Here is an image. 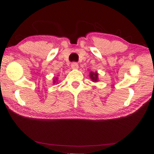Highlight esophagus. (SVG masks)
<instances>
[{
	"instance_id": "1",
	"label": "esophagus",
	"mask_w": 154,
	"mask_h": 154,
	"mask_svg": "<svg viewBox=\"0 0 154 154\" xmlns=\"http://www.w3.org/2000/svg\"><path fill=\"white\" fill-rule=\"evenodd\" d=\"M71 67L72 69H79V65L76 62H73V63L71 64Z\"/></svg>"
}]
</instances>
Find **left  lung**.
I'll return each instance as SVG.
<instances>
[{"label":"left lung","instance_id":"1","mask_svg":"<svg viewBox=\"0 0 154 154\" xmlns=\"http://www.w3.org/2000/svg\"><path fill=\"white\" fill-rule=\"evenodd\" d=\"M89 77L90 78V79L93 82H98V73L97 72H93L91 71L90 72Z\"/></svg>","mask_w":154,"mask_h":154}]
</instances>
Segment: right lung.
I'll use <instances>...</instances> for the list:
<instances>
[{
  "mask_svg": "<svg viewBox=\"0 0 154 154\" xmlns=\"http://www.w3.org/2000/svg\"><path fill=\"white\" fill-rule=\"evenodd\" d=\"M58 82V77H54V79H53V84H56V83H57Z\"/></svg>",
  "mask_w": 154,
  "mask_h": 154,
  "instance_id": "right-lung-1",
  "label": "right lung"
}]
</instances>
